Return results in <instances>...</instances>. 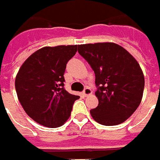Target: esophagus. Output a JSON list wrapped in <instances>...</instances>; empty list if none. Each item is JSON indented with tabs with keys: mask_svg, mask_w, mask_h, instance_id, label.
<instances>
[{
	"mask_svg": "<svg viewBox=\"0 0 160 160\" xmlns=\"http://www.w3.org/2000/svg\"><path fill=\"white\" fill-rule=\"evenodd\" d=\"M82 93H83V95L84 96H88V95H91L92 94V90L90 89V88H85L84 89V91L82 92Z\"/></svg>",
	"mask_w": 160,
	"mask_h": 160,
	"instance_id": "esophagus-1",
	"label": "esophagus"
}]
</instances>
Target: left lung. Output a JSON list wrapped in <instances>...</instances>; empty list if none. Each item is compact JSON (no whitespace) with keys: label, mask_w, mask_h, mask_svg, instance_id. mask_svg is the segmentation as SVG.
I'll return each instance as SVG.
<instances>
[{"label":"left lung","mask_w":160,"mask_h":160,"mask_svg":"<svg viewBox=\"0 0 160 160\" xmlns=\"http://www.w3.org/2000/svg\"><path fill=\"white\" fill-rule=\"evenodd\" d=\"M78 52L95 73L98 105L91 115L97 122L113 126L124 122L142 101L144 76L138 61L112 42L83 44Z\"/></svg>","instance_id":"1"}]
</instances>
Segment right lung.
Instances as JSON below:
<instances>
[{"label": "right lung", "instance_id": "right-lung-1", "mask_svg": "<svg viewBox=\"0 0 160 160\" xmlns=\"http://www.w3.org/2000/svg\"><path fill=\"white\" fill-rule=\"evenodd\" d=\"M78 45L45 47L25 60L18 70L15 86L19 102L30 117L48 128L62 126L79 98L64 86L66 64Z\"/></svg>", "mask_w": 160, "mask_h": 160}]
</instances>
